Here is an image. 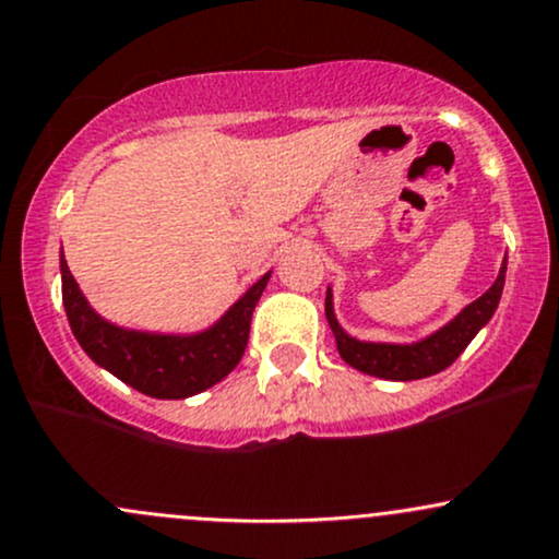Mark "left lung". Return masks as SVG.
Listing matches in <instances>:
<instances>
[{
  "label": "left lung",
  "instance_id": "1",
  "mask_svg": "<svg viewBox=\"0 0 559 559\" xmlns=\"http://www.w3.org/2000/svg\"><path fill=\"white\" fill-rule=\"evenodd\" d=\"M503 282H507V258H503L498 277L477 301L459 311L453 320L437 328L435 333L424 335L418 341H407V344H394V341H362L357 335H349L341 328L338 317L333 309V290L328 287L325 296V317L328 325L335 335V346H338L341 359L352 365L359 373H368L383 381H418V378H429L448 365L459 359V354L472 344L474 335L479 333L496 314L498 301H501Z\"/></svg>",
  "mask_w": 559,
  "mask_h": 559
}]
</instances>
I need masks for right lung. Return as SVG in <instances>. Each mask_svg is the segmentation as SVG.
<instances>
[{
	"instance_id": "1",
	"label": "right lung",
	"mask_w": 559,
	"mask_h": 559,
	"mask_svg": "<svg viewBox=\"0 0 559 559\" xmlns=\"http://www.w3.org/2000/svg\"><path fill=\"white\" fill-rule=\"evenodd\" d=\"M272 272L250 285L213 325L194 333H152L109 322L90 306L61 250L63 309L74 338L98 368L157 400H186L224 381L248 346L253 309Z\"/></svg>"
}]
</instances>
